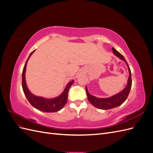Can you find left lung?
Segmentation results:
<instances>
[{"label":"left lung","instance_id":"1","mask_svg":"<svg viewBox=\"0 0 153 153\" xmlns=\"http://www.w3.org/2000/svg\"><path fill=\"white\" fill-rule=\"evenodd\" d=\"M112 50H113V53L116 55L117 57L123 60V61H124L127 64V66L128 68V71H129V78L128 79V84L126 87H125L121 92H120L119 93L107 98H96V97L94 96H92L89 92H88L87 88L86 87L87 96L88 100L89 101V102L94 106H95V107L100 109L108 110L113 108H115L117 107V106L121 105L127 99L128 94L129 93V91H130V89L131 88V84H132L131 73L130 69H129V67L128 66L126 61L125 60L123 55H121L119 52H117V51L115 48H112Z\"/></svg>","mask_w":153,"mask_h":153}]
</instances>
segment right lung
Returning <instances> with one entry per match:
<instances>
[{"mask_svg": "<svg viewBox=\"0 0 153 153\" xmlns=\"http://www.w3.org/2000/svg\"><path fill=\"white\" fill-rule=\"evenodd\" d=\"M34 52H32L29 55V58L27 59V61L25 64V66L24 69H23L22 71V88L23 91L26 96L27 99L28 100L29 102L31 104L32 106L34 108L38 109L39 110L43 111V112H55L61 110L64 105H66L68 100V91L69 88L73 84L74 80H71L67 84L65 89L63 91L62 93L57 98H52V99H46L42 97L36 96L34 94H32L29 90L27 88L26 82H25V70H26V66L27 63L29 59L31 56V55Z\"/></svg>", "mask_w": 153, "mask_h": 153, "instance_id": "obj_1", "label": "right lung"}]
</instances>
